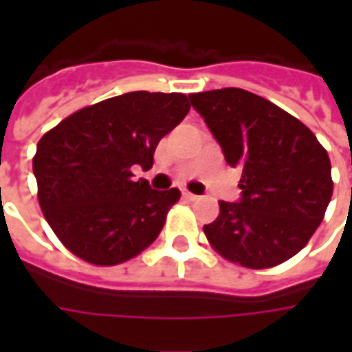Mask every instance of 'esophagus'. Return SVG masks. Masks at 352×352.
Returning a JSON list of instances; mask_svg holds the SVG:
<instances>
[{"instance_id": "1", "label": "esophagus", "mask_w": 352, "mask_h": 352, "mask_svg": "<svg viewBox=\"0 0 352 352\" xmlns=\"http://www.w3.org/2000/svg\"><path fill=\"white\" fill-rule=\"evenodd\" d=\"M183 198L188 199V201H196V199H199V196H196V194H192L188 190H183Z\"/></svg>"}]
</instances>
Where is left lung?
Instances as JSON below:
<instances>
[{"label": "left lung", "instance_id": "1", "mask_svg": "<svg viewBox=\"0 0 352 352\" xmlns=\"http://www.w3.org/2000/svg\"><path fill=\"white\" fill-rule=\"evenodd\" d=\"M188 98L226 162L241 169L239 201H219L217 221L204 226L211 247L251 270L292 258L315 234L332 198L324 146L298 118L241 88Z\"/></svg>", "mask_w": 352, "mask_h": 352}]
</instances>
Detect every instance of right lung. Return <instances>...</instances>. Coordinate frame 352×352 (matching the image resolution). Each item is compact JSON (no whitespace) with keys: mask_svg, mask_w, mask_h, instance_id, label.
I'll return each instance as SVG.
<instances>
[{"mask_svg":"<svg viewBox=\"0 0 352 352\" xmlns=\"http://www.w3.org/2000/svg\"><path fill=\"white\" fill-rule=\"evenodd\" d=\"M188 111L184 94L128 92L80 109L39 139L37 198L67 251L115 265L158 237L181 192L133 181L131 168H151L156 145Z\"/></svg>","mask_w":352,"mask_h":352,"instance_id":"obj_1","label":"right lung"}]
</instances>
